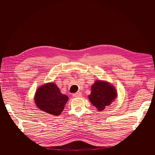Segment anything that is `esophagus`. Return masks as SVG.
I'll list each match as a JSON object with an SVG mask.
<instances>
[{"label":"esophagus","instance_id":"esophagus-1","mask_svg":"<svg viewBox=\"0 0 155 155\" xmlns=\"http://www.w3.org/2000/svg\"><path fill=\"white\" fill-rule=\"evenodd\" d=\"M81 92H80V91H78V92H77V93H74L73 94V96L74 97H81Z\"/></svg>","mask_w":155,"mask_h":155}]
</instances>
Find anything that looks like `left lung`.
<instances>
[{"label": "left lung", "instance_id": "8db88e82", "mask_svg": "<svg viewBox=\"0 0 155 155\" xmlns=\"http://www.w3.org/2000/svg\"><path fill=\"white\" fill-rule=\"evenodd\" d=\"M115 87L108 83L96 81L91 87V93L89 99L98 110L102 111L109 105L117 97Z\"/></svg>", "mask_w": 155, "mask_h": 155}]
</instances>
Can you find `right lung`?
Here are the masks:
<instances>
[{
  "mask_svg": "<svg viewBox=\"0 0 155 155\" xmlns=\"http://www.w3.org/2000/svg\"><path fill=\"white\" fill-rule=\"evenodd\" d=\"M68 99L67 96L60 92L57 85L50 83L40 86L37 90L35 102L41 110L58 116L62 112Z\"/></svg>",
  "mask_w": 155,
  "mask_h": 155,
  "instance_id": "obj_1",
  "label": "right lung"
}]
</instances>
